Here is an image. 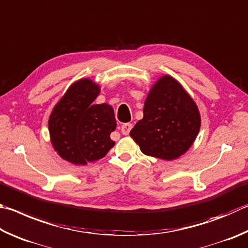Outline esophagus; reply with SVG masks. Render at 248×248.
<instances>
[{
    "label": "esophagus",
    "instance_id": "esophagus-1",
    "mask_svg": "<svg viewBox=\"0 0 248 248\" xmlns=\"http://www.w3.org/2000/svg\"><path fill=\"white\" fill-rule=\"evenodd\" d=\"M133 127V125L131 123H125V124H122L121 125V132L124 134V135H128L129 132H131V129Z\"/></svg>",
    "mask_w": 248,
    "mask_h": 248
}]
</instances>
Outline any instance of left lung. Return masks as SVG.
<instances>
[{"label": "left lung", "mask_w": 248, "mask_h": 248, "mask_svg": "<svg viewBox=\"0 0 248 248\" xmlns=\"http://www.w3.org/2000/svg\"><path fill=\"white\" fill-rule=\"evenodd\" d=\"M201 127L193 99L170 76L158 80L147 97L144 117L131 131L142 154L172 160L187 150Z\"/></svg>", "instance_id": "left-lung-1"}]
</instances>
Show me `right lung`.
I'll list each match as a JSON object with an SVG mask.
<instances>
[{"instance_id":"right-lung-1","label":"right lung","mask_w":248,"mask_h":248,"mask_svg":"<svg viewBox=\"0 0 248 248\" xmlns=\"http://www.w3.org/2000/svg\"><path fill=\"white\" fill-rule=\"evenodd\" d=\"M99 91L98 85L90 79L78 80L56 104L49 119L54 149L74 164L101 159L115 144L110 138L116 127L113 108L93 103Z\"/></svg>"}]
</instances>
